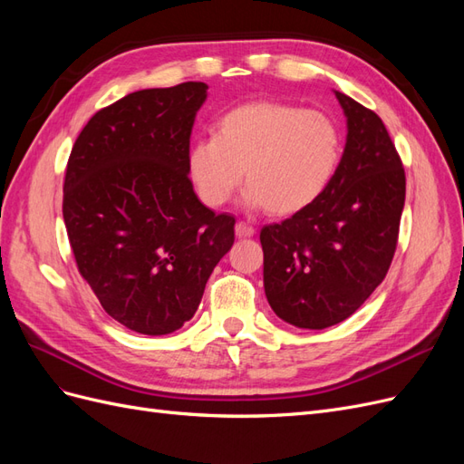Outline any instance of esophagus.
Segmentation results:
<instances>
[{
	"instance_id": "1",
	"label": "esophagus",
	"mask_w": 464,
	"mask_h": 464,
	"mask_svg": "<svg viewBox=\"0 0 464 464\" xmlns=\"http://www.w3.org/2000/svg\"><path fill=\"white\" fill-rule=\"evenodd\" d=\"M254 234H256V228L251 227V224H247V222H237L236 224V236L237 237H249Z\"/></svg>"
}]
</instances>
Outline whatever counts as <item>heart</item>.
Listing matches in <instances>:
<instances>
[{"label":"heart","instance_id":"b5f03b06","mask_svg":"<svg viewBox=\"0 0 464 464\" xmlns=\"http://www.w3.org/2000/svg\"><path fill=\"white\" fill-rule=\"evenodd\" d=\"M343 157V131L323 110L257 101L228 110L215 137L188 150V174L207 207H220L240 188L271 215H294L327 189Z\"/></svg>","mask_w":464,"mask_h":464}]
</instances>
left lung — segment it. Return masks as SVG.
I'll return each instance as SVG.
<instances>
[{
  "label": "left lung",
  "mask_w": 464,
  "mask_h": 464,
  "mask_svg": "<svg viewBox=\"0 0 464 464\" xmlns=\"http://www.w3.org/2000/svg\"><path fill=\"white\" fill-rule=\"evenodd\" d=\"M334 94L348 135L331 184L310 207L259 234L266 300L300 329L336 325L383 283L404 207V168L385 123L354 98Z\"/></svg>",
  "instance_id": "1"
}]
</instances>
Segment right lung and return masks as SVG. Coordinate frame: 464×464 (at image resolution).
<instances>
[{"label":"right lung","instance_id":"1","mask_svg":"<svg viewBox=\"0 0 464 464\" xmlns=\"http://www.w3.org/2000/svg\"><path fill=\"white\" fill-rule=\"evenodd\" d=\"M207 89L188 81L120 98L87 121L67 160L62 207L79 275L141 334L189 321L234 244L236 218L207 208L188 176Z\"/></svg>","mask_w":464,"mask_h":464}]
</instances>
